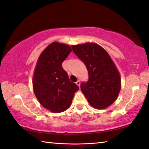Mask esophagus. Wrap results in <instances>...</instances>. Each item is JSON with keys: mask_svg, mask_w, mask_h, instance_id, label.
Segmentation results:
<instances>
[{"mask_svg": "<svg viewBox=\"0 0 149 149\" xmlns=\"http://www.w3.org/2000/svg\"><path fill=\"white\" fill-rule=\"evenodd\" d=\"M76 83V85H77L78 86H80V84H81V83H80V81L78 80L77 81L76 83Z\"/></svg>", "mask_w": 149, "mask_h": 149, "instance_id": "obj_1", "label": "esophagus"}]
</instances>
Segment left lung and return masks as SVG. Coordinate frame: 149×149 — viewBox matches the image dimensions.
I'll use <instances>...</instances> for the list:
<instances>
[{"mask_svg": "<svg viewBox=\"0 0 149 149\" xmlns=\"http://www.w3.org/2000/svg\"><path fill=\"white\" fill-rule=\"evenodd\" d=\"M73 51L85 64L88 80L81 84V90L95 109H104L111 105L119 94V72L109 54L95 43L72 45Z\"/></svg>", "mask_w": 149, "mask_h": 149, "instance_id": "obj_1", "label": "left lung"}]
</instances>
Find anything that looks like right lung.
Returning <instances> with one entry per match:
<instances>
[{"label": "right lung", "instance_id": "add662e5", "mask_svg": "<svg viewBox=\"0 0 149 149\" xmlns=\"http://www.w3.org/2000/svg\"><path fill=\"white\" fill-rule=\"evenodd\" d=\"M71 51L69 45L51 43L40 54L35 67L32 77L34 94L40 104L53 113L68 109L79 90L62 67Z\"/></svg>", "mask_w": 149, "mask_h": 149}]
</instances>
